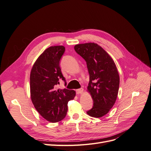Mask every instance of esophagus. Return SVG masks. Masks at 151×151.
Listing matches in <instances>:
<instances>
[{
    "mask_svg": "<svg viewBox=\"0 0 151 151\" xmlns=\"http://www.w3.org/2000/svg\"><path fill=\"white\" fill-rule=\"evenodd\" d=\"M83 91H84V89H83V88H81V89H77V90H76V94H82V93H83Z\"/></svg>",
    "mask_w": 151,
    "mask_h": 151,
    "instance_id": "1",
    "label": "esophagus"
}]
</instances>
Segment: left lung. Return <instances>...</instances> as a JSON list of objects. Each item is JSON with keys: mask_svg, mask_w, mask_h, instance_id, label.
Listing matches in <instances>:
<instances>
[{"mask_svg": "<svg viewBox=\"0 0 151 151\" xmlns=\"http://www.w3.org/2000/svg\"><path fill=\"white\" fill-rule=\"evenodd\" d=\"M74 50L86 62L89 74L88 91L93 106L87 113L93 117H102L113 106L118 96L120 77L115 63L96 43L76 45Z\"/></svg>", "mask_w": 151, "mask_h": 151, "instance_id": "8db88e82", "label": "left lung"}]
</instances>
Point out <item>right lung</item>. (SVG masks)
<instances>
[{
  "label": "right lung",
  "instance_id": "1",
  "mask_svg": "<svg viewBox=\"0 0 151 151\" xmlns=\"http://www.w3.org/2000/svg\"><path fill=\"white\" fill-rule=\"evenodd\" d=\"M65 50L63 46L50 47L45 50L34 63L30 74L32 103L45 120L52 123L65 117L68 102L76 96L74 90L57 89L60 80L67 85L60 67Z\"/></svg>",
  "mask_w": 151,
  "mask_h": 151
}]
</instances>
